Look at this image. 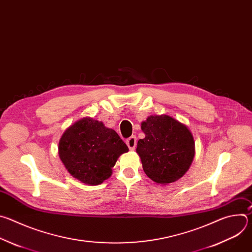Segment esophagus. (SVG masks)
<instances>
[{
    "label": "esophagus",
    "mask_w": 252,
    "mask_h": 252,
    "mask_svg": "<svg viewBox=\"0 0 252 252\" xmlns=\"http://www.w3.org/2000/svg\"><path fill=\"white\" fill-rule=\"evenodd\" d=\"M126 145L130 151H134L136 147V136L132 135L126 139Z\"/></svg>",
    "instance_id": "1"
}]
</instances>
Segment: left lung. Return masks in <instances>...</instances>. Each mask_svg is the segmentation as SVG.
<instances>
[{
    "label": "left lung",
    "mask_w": 252,
    "mask_h": 252,
    "mask_svg": "<svg viewBox=\"0 0 252 252\" xmlns=\"http://www.w3.org/2000/svg\"><path fill=\"white\" fill-rule=\"evenodd\" d=\"M145 138L137 141L136 153L146 174L157 185L176 182L190 167L195 145L190 129L167 116H150L141 123Z\"/></svg>",
    "instance_id": "left-lung-1"
}]
</instances>
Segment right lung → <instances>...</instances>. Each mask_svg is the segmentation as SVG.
Instances as JSON below:
<instances>
[{
    "instance_id": "add662e5",
    "label": "right lung",
    "mask_w": 252,
    "mask_h": 252,
    "mask_svg": "<svg viewBox=\"0 0 252 252\" xmlns=\"http://www.w3.org/2000/svg\"><path fill=\"white\" fill-rule=\"evenodd\" d=\"M127 152L114 129L89 117L68 126L59 141V157L68 173L89 186L109 178L120 156Z\"/></svg>"
}]
</instances>
